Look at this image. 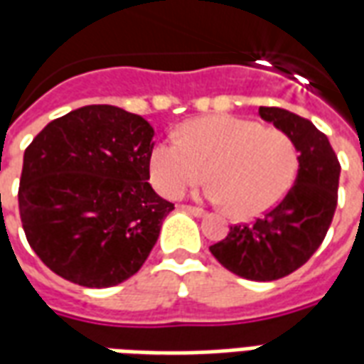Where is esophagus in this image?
<instances>
[{"instance_id": "obj_1", "label": "esophagus", "mask_w": 364, "mask_h": 364, "mask_svg": "<svg viewBox=\"0 0 364 364\" xmlns=\"http://www.w3.org/2000/svg\"><path fill=\"white\" fill-rule=\"evenodd\" d=\"M184 209L188 211V213L196 215V217H203V215H205V209L196 208V205H184Z\"/></svg>"}]
</instances>
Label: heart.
Here are the masks:
<instances>
[{
    "mask_svg": "<svg viewBox=\"0 0 364 364\" xmlns=\"http://www.w3.org/2000/svg\"><path fill=\"white\" fill-rule=\"evenodd\" d=\"M178 141L164 139L149 153V178L164 198H178L208 178V196L235 217H254L283 200L299 171V149L287 132L230 114L182 124Z\"/></svg>",
    "mask_w": 364,
    "mask_h": 364,
    "instance_id": "b5f03b06",
    "label": "heart"
}]
</instances>
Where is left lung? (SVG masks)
Wrapping results in <instances>:
<instances>
[{
  "label": "left lung",
  "mask_w": 364,
  "mask_h": 364,
  "mask_svg": "<svg viewBox=\"0 0 364 364\" xmlns=\"http://www.w3.org/2000/svg\"><path fill=\"white\" fill-rule=\"evenodd\" d=\"M259 116L293 137L299 174L279 203L256 221L232 225L209 250L235 275L275 281L304 266L323 242L338 208L341 164L326 134L306 118L277 106H259Z\"/></svg>",
  "instance_id": "obj_1"
}]
</instances>
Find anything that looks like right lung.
Returning a JSON list of instances; mask_svg holds the SVG:
<instances>
[{"instance_id":"add662e5","label":"right lung","mask_w":364,"mask_h":364,"mask_svg":"<svg viewBox=\"0 0 364 364\" xmlns=\"http://www.w3.org/2000/svg\"><path fill=\"white\" fill-rule=\"evenodd\" d=\"M153 135L137 114L91 105L52 120L26 147L18 213L55 275L102 289L141 269L174 209L147 182Z\"/></svg>"}]
</instances>
